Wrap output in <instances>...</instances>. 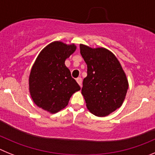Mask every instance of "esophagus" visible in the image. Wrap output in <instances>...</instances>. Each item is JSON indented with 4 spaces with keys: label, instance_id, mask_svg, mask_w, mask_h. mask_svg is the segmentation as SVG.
Returning a JSON list of instances; mask_svg holds the SVG:
<instances>
[{
    "label": "esophagus",
    "instance_id": "obj_1",
    "mask_svg": "<svg viewBox=\"0 0 155 155\" xmlns=\"http://www.w3.org/2000/svg\"><path fill=\"white\" fill-rule=\"evenodd\" d=\"M76 81H77V82H78V84L79 85L81 86V84H82V79H81V78H78L76 79Z\"/></svg>",
    "mask_w": 155,
    "mask_h": 155
}]
</instances>
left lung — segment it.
<instances>
[{"instance_id":"left-lung-1","label":"left lung","mask_w":155,"mask_h":155,"mask_svg":"<svg viewBox=\"0 0 155 155\" xmlns=\"http://www.w3.org/2000/svg\"><path fill=\"white\" fill-rule=\"evenodd\" d=\"M80 52L87 67L81 89L87 109L94 116H108L124 103L129 87L127 75L110 50L80 44Z\"/></svg>"}]
</instances>
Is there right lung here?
<instances>
[{"mask_svg":"<svg viewBox=\"0 0 155 155\" xmlns=\"http://www.w3.org/2000/svg\"><path fill=\"white\" fill-rule=\"evenodd\" d=\"M76 49L74 43L52 42L41 50L31 67L30 95L38 107L48 113L53 114L64 109L72 94L81 90L65 65V61Z\"/></svg>","mask_w":155,"mask_h":155,"instance_id":"1","label":"right lung"}]
</instances>
